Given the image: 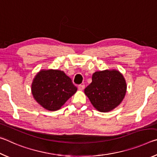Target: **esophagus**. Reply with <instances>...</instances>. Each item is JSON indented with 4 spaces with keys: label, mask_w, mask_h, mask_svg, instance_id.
Returning a JSON list of instances; mask_svg holds the SVG:
<instances>
[{
    "label": "esophagus",
    "mask_w": 157,
    "mask_h": 157,
    "mask_svg": "<svg viewBox=\"0 0 157 157\" xmlns=\"http://www.w3.org/2000/svg\"><path fill=\"white\" fill-rule=\"evenodd\" d=\"M84 87H85V86L84 84H79L78 86V89L79 90V91H82V90L84 89Z\"/></svg>",
    "instance_id": "34e87169"
}]
</instances>
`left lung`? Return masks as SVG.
<instances>
[{"mask_svg":"<svg viewBox=\"0 0 157 157\" xmlns=\"http://www.w3.org/2000/svg\"><path fill=\"white\" fill-rule=\"evenodd\" d=\"M126 91L127 84L123 75L113 69L93 74L92 82L84 89V94L98 111L107 112L121 104Z\"/></svg>","mask_w":157,"mask_h":157,"instance_id":"obj_1","label":"left lung"}]
</instances>
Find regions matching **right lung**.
<instances>
[{
	"label": "right lung",
	"instance_id": "right-lung-1",
	"mask_svg": "<svg viewBox=\"0 0 157 157\" xmlns=\"http://www.w3.org/2000/svg\"><path fill=\"white\" fill-rule=\"evenodd\" d=\"M31 90L34 99L44 109L57 111L75 94L78 88L63 71L50 69L36 74Z\"/></svg>",
	"mask_w": 157,
	"mask_h": 157
}]
</instances>
